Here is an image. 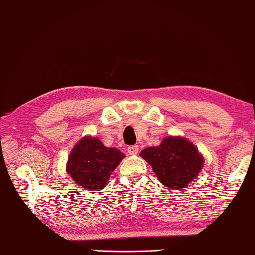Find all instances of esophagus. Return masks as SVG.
<instances>
[{"label":"esophagus","instance_id":"obj_1","mask_svg":"<svg viewBox=\"0 0 255 255\" xmlns=\"http://www.w3.org/2000/svg\"><path fill=\"white\" fill-rule=\"evenodd\" d=\"M128 153L129 155H136L138 153V146L137 145H133V146H128Z\"/></svg>","mask_w":255,"mask_h":255}]
</instances>
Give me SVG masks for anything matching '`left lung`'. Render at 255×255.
<instances>
[{"mask_svg":"<svg viewBox=\"0 0 255 255\" xmlns=\"http://www.w3.org/2000/svg\"><path fill=\"white\" fill-rule=\"evenodd\" d=\"M140 155L152 166L157 180L171 190H182L199 175L204 157L182 136H166L160 145L145 147Z\"/></svg>","mask_w":255,"mask_h":255,"instance_id":"left-lung-1","label":"left lung"}]
</instances>
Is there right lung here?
<instances>
[{
  "label": "right lung",
  "mask_w": 255,
  "mask_h": 255,
  "mask_svg": "<svg viewBox=\"0 0 255 255\" xmlns=\"http://www.w3.org/2000/svg\"><path fill=\"white\" fill-rule=\"evenodd\" d=\"M124 157L118 148L107 147L100 138L85 135L71 150L66 172L83 190L100 191Z\"/></svg>",
  "instance_id": "obj_1"
}]
</instances>
